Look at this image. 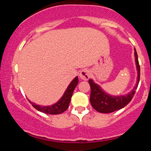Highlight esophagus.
Wrapping results in <instances>:
<instances>
[{"instance_id": "obj_1", "label": "esophagus", "mask_w": 151, "mask_h": 151, "mask_svg": "<svg viewBox=\"0 0 151 151\" xmlns=\"http://www.w3.org/2000/svg\"><path fill=\"white\" fill-rule=\"evenodd\" d=\"M90 76H91V73H90V71L88 70L87 69H84L79 73V77L83 80H88Z\"/></svg>"}]
</instances>
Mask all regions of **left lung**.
Listing matches in <instances>:
<instances>
[{
  "instance_id": "obj_1",
  "label": "left lung",
  "mask_w": 151,
  "mask_h": 151,
  "mask_svg": "<svg viewBox=\"0 0 151 151\" xmlns=\"http://www.w3.org/2000/svg\"><path fill=\"white\" fill-rule=\"evenodd\" d=\"M135 50V61H136V69L138 71L137 81L136 86L132 91L128 94L121 95V96H111L106 93L101 86L93 82L92 79H90L89 83L91 87V94H90V103L93 109L98 112L104 114L111 113L115 111L124 108L130 101L136 93V90L138 87L140 80V66L138 62V55L136 50Z\"/></svg>"
}]
</instances>
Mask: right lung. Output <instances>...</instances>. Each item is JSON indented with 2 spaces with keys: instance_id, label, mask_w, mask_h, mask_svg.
Segmentation results:
<instances>
[{
  "instance_id": "obj_1",
  "label": "right lung",
  "mask_w": 151,
  "mask_h": 151,
  "mask_svg": "<svg viewBox=\"0 0 151 151\" xmlns=\"http://www.w3.org/2000/svg\"><path fill=\"white\" fill-rule=\"evenodd\" d=\"M78 77H76L74 79L71 81L70 85L68 86L67 89H66L65 93L63 96H62L59 101L57 103L54 104L51 106H40L35 104V103H32L30 100V103L32 105V106L37 110L40 111L42 112V113L47 114H60L63 113L68 108L69 104H70L71 98H72V93L75 87L77 86L78 84Z\"/></svg>"
}]
</instances>
